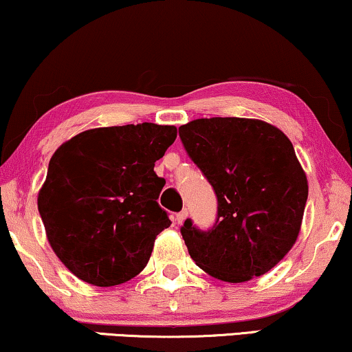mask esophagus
Masks as SVG:
<instances>
[{
    "instance_id": "esophagus-1",
    "label": "esophagus",
    "mask_w": 352,
    "mask_h": 352,
    "mask_svg": "<svg viewBox=\"0 0 352 352\" xmlns=\"http://www.w3.org/2000/svg\"><path fill=\"white\" fill-rule=\"evenodd\" d=\"M186 219H187V210H182L181 213H177V214L175 216V223H176V224H182Z\"/></svg>"
}]
</instances>
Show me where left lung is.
<instances>
[{
    "instance_id": "1",
    "label": "left lung",
    "mask_w": 352,
    "mask_h": 352,
    "mask_svg": "<svg viewBox=\"0 0 352 352\" xmlns=\"http://www.w3.org/2000/svg\"><path fill=\"white\" fill-rule=\"evenodd\" d=\"M179 136L218 197L213 229L201 232L190 219L181 228L190 258L229 283L271 271L300 235L309 189L290 139L263 120L235 117L192 120Z\"/></svg>"
}]
</instances>
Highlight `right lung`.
Wrapping results in <instances>:
<instances>
[{
	"instance_id": "add662e5",
	"label": "right lung",
	"mask_w": 352,
	"mask_h": 352,
	"mask_svg": "<svg viewBox=\"0 0 352 352\" xmlns=\"http://www.w3.org/2000/svg\"><path fill=\"white\" fill-rule=\"evenodd\" d=\"M177 136L155 123L93 128L51 157L38 211L52 252L69 271L96 287L131 280L170 228L157 204L165 179L155 162Z\"/></svg>"
}]
</instances>
